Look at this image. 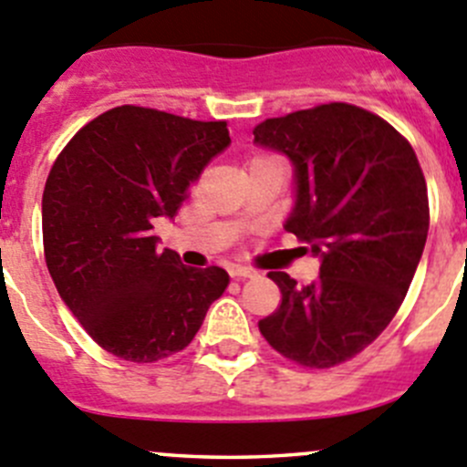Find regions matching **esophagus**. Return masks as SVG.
I'll list each match as a JSON object with an SVG mask.
<instances>
[{
  "instance_id": "1",
  "label": "esophagus",
  "mask_w": 467,
  "mask_h": 467,
  "mask_svg": "<svg viewBox=\"0 0 467 467\" xmlns=\"http://www.w3.org/2000/svg\"><path fill=\"white\" fill-rule=\"evenodd\" d=\"M230 275H233V278H255L257 271L253 269V266L234 265V266H230Z\"/></svg>"
}]
</instances>
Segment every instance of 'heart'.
<instances>
[{"instance_id": "1", "label": "heart", "mask_w": 467, "mask_h": 467, "mask_svg": "<svg viewBox=\"0 0 467 467\" xmlns=\"http://www.w3.org/2000/svg\"><path fill=\"white\" fill-rule=\"evenodd\" d=\"M262 157H265V155H255V157H253L251 161H255V160H262Z\"/></svg>"}]
</instances>
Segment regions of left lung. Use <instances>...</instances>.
Here are the masks:
<instances>
[{"instance_id": "obj_1", "label": "left lung", "mask_w": 467, "mask_h": 467, "mask_svg": "<svg viewBox=\"0 0 467 467\" xmlns=\"http://www.w3.org/2000/svg\"><path fill=\"white\" fill-rule=\"evenodd\" d=\"M296 169L287 233L321 257L319 278L296 285L269 271L280 306L260 319L266 342L292 363L328 369L386 330L404 303L429 233V196L413 146L377 113L317 104L253 130Z\"/></svg>"}]
</instances>
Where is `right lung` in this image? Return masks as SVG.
Segmentation results:
<instances>
[{
	"mask_svg": "<svg viewBox=\"0 0 467 467\" xmlns=\"http://www.w3.org/2000/svg\"><path fill=\"white\" fill-rule=\"evenodd\" d=\"M228 143L225 120L123 104L58 152L43 192L45 262L66 306L109 354L132 363L178 354L228 287L221 266H184L152 234V221L173 219Z\"/></svg>",
	"mask_w": 467,
	"mask_h": 467,
	"instance_id": "1",
	"label": "right lung"
}]
</instances>
